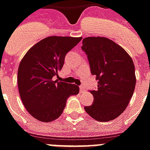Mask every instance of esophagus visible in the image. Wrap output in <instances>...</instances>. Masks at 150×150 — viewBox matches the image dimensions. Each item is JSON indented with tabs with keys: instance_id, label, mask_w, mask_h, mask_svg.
I'll return each instance as SVG.
<instances>
[{
	"instance_id": "obj_1",
	"label": "esophagus",
	"mask_w": 150,
	"mask_h": 150,
	"mask_svg": "<svg viewBox=\"0 0 150 150\" xmlns=\"http://www.w3.org/2000/svg\"><path fill=\"white\" fill-rule=\"evenodd\" d=\"M80 92H86V89H85V88H84L83 86H80Z\"/></svg>"
}]
</instances>
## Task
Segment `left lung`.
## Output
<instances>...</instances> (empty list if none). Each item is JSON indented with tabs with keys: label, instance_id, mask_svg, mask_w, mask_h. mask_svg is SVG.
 <instances>
[{
	"label": "left lung",
	"instance_id": "1",
	"mask_svg": "<svg viewBox=\"0 0 150 150\" xmlns=\"http://www.w3.org/2000/svg\"><path fill=\"white\" fill-rule=\"evenodd\" d=\"M81 49L87 54L91 73L98 80L97 90L90 91L93 104L85 106V110L98 122L113 120L126 109L134 92L136 79L132 59L107 38H86Z\"/></svg>",
	"mask_w": 150,
	"mask_h": 150
}]
</instances>
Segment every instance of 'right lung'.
Segmentation results:
<instances>
[{
  "instance_id": "right-lung-1",
  "label": "right lung",
  "mask_w": 150,
  "mask_h": 150,
  "mask_svg": "<svg viewBox=\"0 0 150 150\" xmlns=\"http://www.w3.org/2000/svg\"><path fill=\"white\" fill-rule=\"evenodd\" d=\"M82 38L51 36L31 47L18 70L19 94L25 109L41 122H52L63 112L69 96L79 94L75 84L54 81L68 52Z\"/></svg>"
}]
</instances>
